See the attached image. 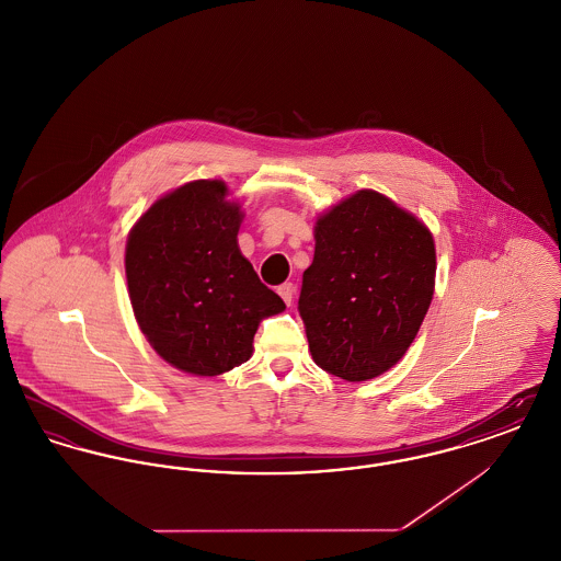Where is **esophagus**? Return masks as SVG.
<instances>
[{"label": "esophagus", "mask_w": 561, "mask_h": 561, "mask_svg": "<svg viewBox=\"0 0 561 561\" xmlns=\"http://www.w3.org/2000/svg\"><path fill=\"white\" fill-rule=\"evenodd\" d=\"M277 294H279V296H282V298H284V302H286V305H290V302H293V298H294L293 284H282V286H279V288H277Z\"/></svg>", "instance_id": "34e87169"}]
</instances>
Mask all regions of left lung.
<instances>
[{"label":"left lung","mask_w":561,"mask_h":561,"mask_svg":"<svg viewBox=\"0 0 561 561\" xmlns=\"http://www.w3.org/2000/svg\"><path fill=\"white\" fill-rule=\"evenodd\" d=\"M435 243L414 214L364 188L316 222L298 313L313 362L348 382L387 373L427 316Z\"/></svg>","instance_id":"obj_1"}]
</instances>
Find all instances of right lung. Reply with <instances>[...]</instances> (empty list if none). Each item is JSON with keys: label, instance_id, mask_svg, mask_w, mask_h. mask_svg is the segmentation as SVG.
Wrapping results in <instances>:
<instances>
[{"label": "right lung", "instance_id": "right-lung-1", "mask_svg": "<svg viewBox=\"0 0 561 561\" xmlns=\"http://www.w3.org/2000/svg\"><path fill=\"white\" fill-rule=\"evenodd\" d=\"M222 181H193L163 195L134 225L126 277L149 345L170 366L229 373L250 359L261 320L286 309L238 245L241 206Z\"/></svg>", "mask_w": 561, "mask_h": 561}]
</instances>
